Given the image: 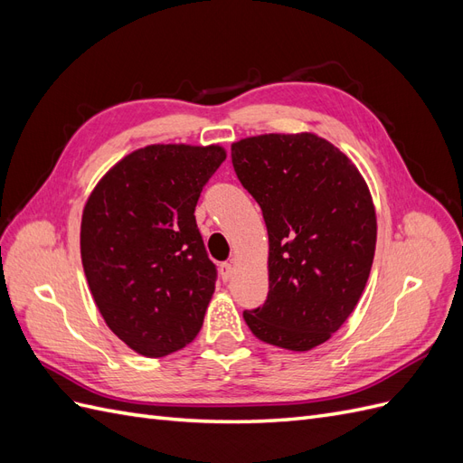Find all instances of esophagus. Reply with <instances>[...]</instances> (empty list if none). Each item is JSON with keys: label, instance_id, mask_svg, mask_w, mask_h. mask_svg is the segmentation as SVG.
Returning a JSON list of instances; mask_svg holds the SVG:
<instances>
[{"label": "esophagus", "instance_id": "obj_1", "mask_svg": "<svg viewBox=\"0 0 463 463\" xmlns=\"http://www.w3.org/2000/svg\"><path fill=\"white\" fill-rule=\"evenodd\" d=\"M232 274H233V264L232 262H222L220 264V276H222L223 282H228Z\"/></svg>", "mask_w": 463, "mask_h": 463}]
</instances>
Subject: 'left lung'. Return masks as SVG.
<instances>
[{
    "instance_id": "left-lung-1",
    "label": "left lung",
    "mask_w": 463,
    "mask_h": 463,
    "mask_svg": "<svg viewBox=\"0 0 463 463\" xmlns=\"http://www.w3.org/2000/svg\"><path fill=\"white\" fill-rule=\"evenodd\" d=\"M232 162L269 230V298L243 318L259 340L309 352L354 313L369 279L376 245L369 187L315 133L241 138Z\"/></svg>"
}]
</instances>
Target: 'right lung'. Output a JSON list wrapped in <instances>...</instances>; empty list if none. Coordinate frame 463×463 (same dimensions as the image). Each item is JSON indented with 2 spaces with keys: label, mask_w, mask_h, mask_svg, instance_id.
Instances as JSON below:
<instances>
[{
  "label": "right lung",
  "mask_w": 463,
  "mask_h": 463,
  "mask_svg": "<svg viewBox=\"0 0 463 463\" xmlns=\"http://www.w3.org/2000/svg\"><path fill=\"white\" fill-rule=\"evenodd\" d=\"M220 145H150L121 158L82 210L80 259L108 328L133 352L164 357L191 344L216 288L194 220Z\"/></svg>",
  "instance_id": "right-lung-1"
}]
</instances>
